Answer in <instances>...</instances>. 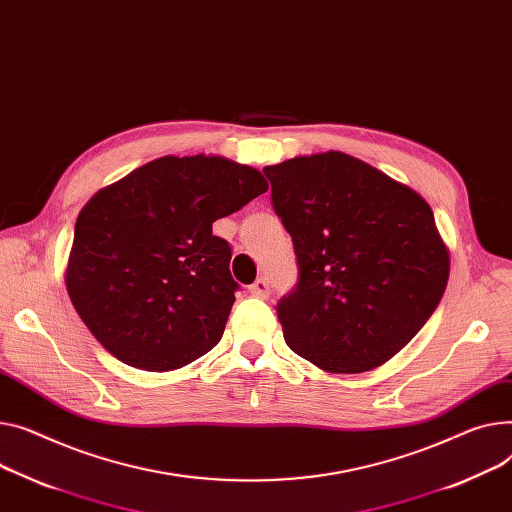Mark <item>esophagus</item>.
<instances>
[{
	"label": "esophagus",
	"mask_w": 512,
	"mask_h": 512,
	"mask_svg": "<svg viewBox=\"0 0 512 512\" xmlns=\"http://www.w3.org/2000/svg\"><path fill=\"white\" fill-rule=\"evenodd\" d=\"M249 292L253 294V296H259V298H267L269 296V282L265 280V278H257L251 286H249Z\"/></svg>",
	"instance_id": "34e87169"
}]
</instances>
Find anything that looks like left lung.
<instances>
[{"label": "left lung", "mask_w": 512, "mask_h": 512, "mask_svg": "<svg viewBox=\"0 0 512 512\" xmlns=\"http://www.w3.org/2000/svg\"><path fill=\"white\" fill-rule=\"evenodd\" d=\"M298 280L276 311L292 352L354 374L393 358L445 294L449 253L428 203L342 152L265 166Z\"/></svg>", "instance_id": "obj_1"}]
</instances>
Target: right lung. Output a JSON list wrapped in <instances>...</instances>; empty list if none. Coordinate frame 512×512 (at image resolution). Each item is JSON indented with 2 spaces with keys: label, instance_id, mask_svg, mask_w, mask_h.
<instances>
[{
  "label": "right lung",
  "instance_id": "obj_1",
  "mask_svg": "<svg viewBox=\"0 0 512 512\" xmlns=\"http://www.w3.org/2000/svg\"><path fill=\"white\" fill-rule=\"evenodd\" d=\"M265 191L259 170L203 154L152 160L98 191L78 216L65 284L102 348L154 372L208 354L241 288L212 224Z\"/></svg>",
  "mask_w": 512,
  "mask_h": 512
}]
</instances>
